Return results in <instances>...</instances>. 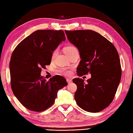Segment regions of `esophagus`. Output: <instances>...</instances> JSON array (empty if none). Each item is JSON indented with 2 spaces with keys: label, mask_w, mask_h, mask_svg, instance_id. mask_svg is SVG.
Instances as JSON below:
<instances>
[{
  "label": "esophagus",
  "mask_w": 133,
  "mask_h": 133,
  "mask_svg": "<svg viewBox=\"0 0 133 133\" xmlns=\"http://www.w3.org/2000/svg\"><path fill=\"white\" fill-rule=\"evenodd\" d=\"M66 81H67V83H68L69 84L71 83L72 82V80H71V79H67Z\"/></svg>",
  "instance_id": "esophagus-1"
}]
</instances>
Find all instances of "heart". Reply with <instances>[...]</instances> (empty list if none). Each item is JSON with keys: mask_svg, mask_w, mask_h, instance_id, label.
<instances>
[{"mask_svg": "<svg viewBox=\"0 0 133 133\" xmlns=\"http://www.w3.org/2000/svg\"><path fill=\"white\" fill-rule=\"evenodd\" d=\"M63 50H64V53L66 54L69 57L70 55H71L72 54H74V52H78L77 48H76L74 46H72V45H69V46H66L64 48ZM58 51L57 49H56L51 54V59H54L56 57V55L58 54ZM64 74H66V75H69L70 72L66 71H64Z\"/></svg>", "mask_w": 133, "mask_h": 133, "instance_id": "obj_1", "label": "heart"}]
</instances>
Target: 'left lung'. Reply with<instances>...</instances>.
Masks as SVG:
<instances>
[{
    "label": "left lung",
    "instance_id": "8db88e82",
    "mask_svg": "<svg viewBox=\"0 0 133 133\" xmlns=\"http://www.w3.org/2000/svg\"><path fill=\"white\" fill-rule=\"evenodd\" d=\"M65 33L79 52L81 61L77 75H91L86 83L79 78L73 79L77 86L74 95L76 102L86 111L99 112L112 102L120 82L122 70L117 50L94 31L66 30Z\"/></svg>",
    "mask_w": 133,
    "mask_h": 133
}]
</instances>
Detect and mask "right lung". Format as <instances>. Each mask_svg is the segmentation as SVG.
<instances>
[{
	"label": "right lung",
	"instance_id": "add662e5",
	"mask_svg": "<svg viewBox=\"0 0 133 133\" xmlns=\"http://www.w3.org/2000/svg\"><path fill=\"white\" fill-rule=\"evenodd\" d=\"M66 39L62 30L35 31L20 42L10 62L11 86L14 94L26 108L41 112L52 106L66 79L56 75L47 81L42 68L49 65L51 54Z\"/></svg>",
	"mask_w": 133,
	"mask_h": 133
}]
</instances>
